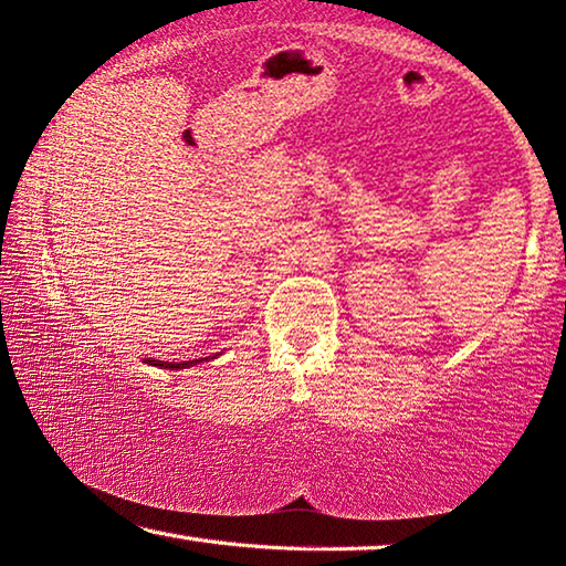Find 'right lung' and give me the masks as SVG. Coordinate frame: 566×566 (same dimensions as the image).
Returning <instances> with one entry per match:
<instances>
[{
  "label": "right lung",
  "mask_w": 566,
  "mask_h": 566,
  "mask_svg": "<svg viewBox=\"0 0 566 566\" xmlns=\"http://www.w3.org/2000/svg\"><path fill=\"white\" fill-rule=\"evenodd\" d=\"M149 367H159V369H187V367H195L197 361H202V359H195V361H159V359H145Z\"/></svg>",
  "instance_id": "1"
}]
</instances>
